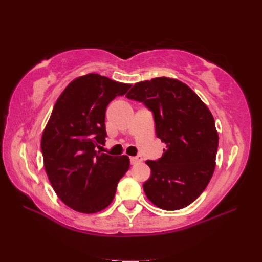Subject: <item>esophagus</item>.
<instances>
[{
    "instance_id": "1",
    "label": "esophagus",
    "mask_w": 262,
    "mask_h": 262,
    "mask_svg": "<svg viewBox=\"0 0 262 262\" xmlns=\"http://www.w3.org/2000/svg\"><path fill=\"white\" fill-rule=\"evenodd\" d=\"M142 160H143L142 157H133V158H130V164L135 165V164L141 163Z\"/></svg>"
}]
</instances>
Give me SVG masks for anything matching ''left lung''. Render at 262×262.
Listing matches in <instances>:
<instances>
[{
    "instance_id": "1",
    "label": "left lung",
    "mask_w": 262,
    "mask_h": 262,
    "mask_svg": "<svg viewBox=\"0 0 262 262\" xmlns=\"http://www.w3.org/2000/svg\"><path fill=\"white\" fill-rule=\"evenodd\" d=\"M126 97L152 111L157 136L166 145L162 158L146 161L152 173L144 192L161 209L185 208L214 173L219 134L213 115L187 84L165 76L136 83Z\"/></svg>"
}]
</instances>
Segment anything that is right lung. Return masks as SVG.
Returning a JSON list of instances; mask_svg holds the SVG:
<instances>
[{
    "label": "right lung",
    "mask_w": 262,
    "mask_h": 262,
    "mask_svg": "<svg viewBox=\"0 0 262 262\" xmlns=\"http://www.w3.org/2000/svg\"><path fill=\"white\" fill-rule=\"evenodd\" d=\"M130 84L90 73L76 77L57 99L41 137L48 179L58 198L84 214L104 209L129 169L126 155L100 153L107 137L104 118L110 101Z\"/></svg>",
    "instance_id": "1"
}]
</instances>
